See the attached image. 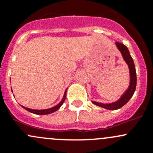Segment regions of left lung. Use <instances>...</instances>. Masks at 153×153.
Returning <instances> with one entry per match:
<instances>
[{
    "label": "left lung",
    "mask_w": 153,
    "mask_h": 153,
    "mask_svg": "<svg viewBox=\"0 0 153 153\" xmlns=\"http://www.w3.org/2000/svg\"><path fill=\"white\" fill-rule=\"evenodd\" d=\"M115 45L116 47L118 48V50L121 53V55L123 57V59L126 62V64L128 65L129 71V84L127 89L124 93L121 95L120 98L117 100L116 101L112 103H109V104H103V103L96 102V101H92V104L95 105L101 106V107L104 108V109H109V110H115V109H118L124 106L128 101H129L133 95L134 92L135 91V88H136V71H135V64H134V61L132 60V57H131L130 54H129L128 48L124 45V44H121V43L115 42Z\"/></svg>",
    "instance_id": "left-lung-1"
}]
</instances>
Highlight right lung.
Returning <instances> with one entry per match:
<instances>
[{
	"mask_svg": "<svg viewBox=\"0 0 153 153\" xmlns=\"http://www.w3.org/2000/svg\"><path fill=\"white\" fill-rule=\"evenodd\" d=\"M67 89H66L65 92H64V97H63L62 100L59 102V104H58L57 105L53 106V107H51V108H49V109H30V108L25 107V106H22L24 109H25L26 110L29 111V112H32V113L36 114V115H48V114L52 113V112H55V111H57L58 109H59L60 107H61V106H62V104H64V101H65L66 99V96H67Z\"/></svg>",
	"mask_w": 153,
	"mask_h": 153,
	"instance_id": "1",
	"label": "right lung"
}]
</instances>
